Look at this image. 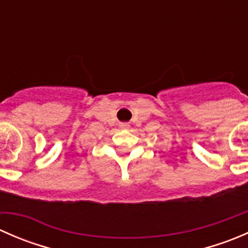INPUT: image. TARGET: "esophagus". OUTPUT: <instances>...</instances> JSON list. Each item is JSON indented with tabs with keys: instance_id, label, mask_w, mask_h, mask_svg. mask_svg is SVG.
Segmentation results:
<instances>
[{
	"instance_id": "34e87169",
	"label": "esophagus",
	"mask_w": 248,
	"mask_h": 248,
	"mask_svg": "<svg viewBox=\"0 0 248 248\" xmlns=\"http://www.w3.org/2000/svg\"><path fill=\"white\" fill-rule=\"evenodd\" d=\"M128 124H120V128L121 129H126V128H128Z\"/></svg>"
}]
</instances>
